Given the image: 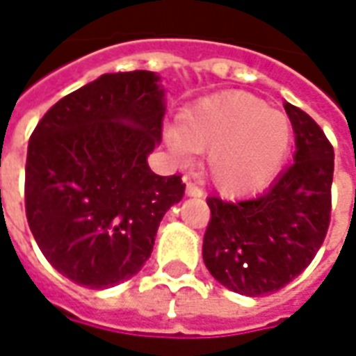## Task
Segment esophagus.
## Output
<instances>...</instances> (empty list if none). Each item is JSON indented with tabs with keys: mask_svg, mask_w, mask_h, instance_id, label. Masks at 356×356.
Returning <instances> with one entry per match:
<instances>
[{
	"mask_svg": "<svg viewBox=\"0 0 356 356\" xmlns=\"http://www.w3.org/2000/svg\"><path fill=\"white\" fill-rule=\"evenodd\" d=\"M186 194L188 196H202V188L191 183V181H186Z\"/></svg>",
	"mask_w": 356,
	"mask_h": 356,
	"instance_id": "34e87169",
	"label": "esophagus"
}]
</instances>
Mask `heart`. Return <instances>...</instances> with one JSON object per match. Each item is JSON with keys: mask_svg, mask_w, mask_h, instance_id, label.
Returning <instances> with one entry per match:
<instances>
[{"mask_svg": "<svg viewBox=\"0 0 356 356\" xmlns=\"http://www.w3.org/2000/svg\"><path fill=\"white\" fill-rule=\"evenodd\" d=\"M171 156L181 163L206 152V173L223 194L261 188L282 168L293 129L286 114L268 110L257 97L223 93L186 108L163 131Z\"/></svg>", "mask_w": 356, "mask_h": 356, "instance_id": "obj_1", "label": "heart"}]
</instances>
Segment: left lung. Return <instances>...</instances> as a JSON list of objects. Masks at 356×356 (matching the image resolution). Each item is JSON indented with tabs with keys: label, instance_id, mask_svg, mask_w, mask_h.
Returning a JSON list of instances; mask_svg holds the SVG:
<instances>
[{
	"label": "left lung",
	"instance_id": "8db88e82",
	"mask_svg": "<svg viewBox=\"0 0 356 356\" xmlns=\"http://www.w3.org/2000/svg\"><path fill=\"white\" fill-rule=\"evenodd\" d=\"M293 163L267 193L238 202L209 196L204 263L225 288L257 298L301 275L326 238L332 213L334 147L321 125L290 102Z\"/></svg>",
	"mask_w": 356,
	"mask_h": 356
}]
</instances>
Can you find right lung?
Wrapping results in <instances>:
<instances>
[{
	"label": "right lung",
	"instance_id": "right-lung-1",
	"mask_svg": "<svg viewBox=\"0 0 356 356\" xmlns=\"http://www.w3.org/2000/svg\"><path fill=\"white\" fill-rule=\"evenodd\" d=\"M148 70L102 74L55 102L28 140L24 204L45 259L102 290L137 275L163 213L185 194L147 158L160 145L163 89Z\"/></svg>",
	"mask_w": 356,
	"mask_h": 356
}]
</instances>
